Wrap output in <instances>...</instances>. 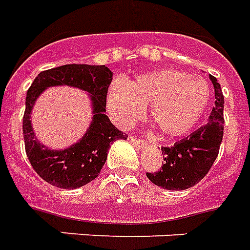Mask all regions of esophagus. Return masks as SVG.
Masks as SVG:
<instances>
[{
  "label": "esophagus",
  "instance_id": "esophagus-1",
  "mask_svg": "<svg viewBox=\"0 0 250 250\" xmlns=\"http://www.w3.org/2000/svg\"><path fill=\"white\" fill-rule=\"evenodd\" d=\"M130 141H132L134 145L140 146V147H142L144 145H146V141L141 140V138H137V137H134V136L130 137Z\"/></svg>",
  "mask_w": 250,
  "mask_h": 250
}]
</instances>
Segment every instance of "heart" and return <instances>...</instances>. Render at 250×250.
<instances>
[{
    "mask_svg": "<svg viewBox=\"0 0 250 250\" xmlns=\"http://www.w3.org/2000/svg\"><path fill=\"white\" fill-rule=\"evenodd\" d=\"M209 99L207 82L176 69H155L127 83L114 80L108 89V106L118 124L132 125L150 105V118L165 137L191 132Z\"/></svg>",
    "mask_w": 250,
    "mask_h": 250,
    "instance_id": "obj_1",
    "label": "heart"
}]
</instances>
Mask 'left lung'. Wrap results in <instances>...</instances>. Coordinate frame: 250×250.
Instances as JSON below:
<instances>
[{"label": "left lung", "mask_w": 250, "mask_h": 250, "mask_svg": "<svg viewBox=\"0 0 250 250\" xmlns=\"http://www.w3.org/2000/svg\"><path fill=\"white\" fill-rule=\"evenodd\" d=\"M215 87V106L209 120L174 146H162V166L146 172L154 185L167 189H187L203 179L211 170L220 150L224 134V96L216 78L209 75Z\"/></svg>", "instance_id": "1"}]
</instances>
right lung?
Instances as JSON below:
<instances>
[{
	"label": "right lung",
	"instance_id": "obj_1",
	"mask_svg": "<svg viewBox=\"0 0 250 250\" xmlns=\"http://www.w3.org/2000/svg\"><path fill=\"white\" fill-rule=\"evenodd\" d=\"M113 74L105 65L65 64L42 71L34 79L26 95V109L22 121L25 150L31 166L43 181L59 188H79L99 176L106 161L110 144L126 140V133L110 123L105 114L108 88ZM71 85L91 93L94 123L80 143L68 149L52 152L33 137L29 112L43 89L52 85Z\"/></svg>",
	"mask_w": 250,
	"mask_h": 250
}]
</instances>
